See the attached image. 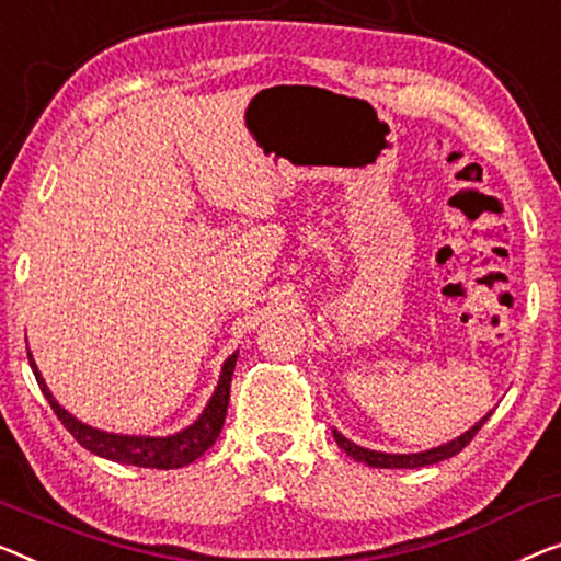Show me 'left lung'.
<instances>
[{
	"instance_id": "obj_1",
	"label": "left lung",
	"mask_w": 561,
	"mask_h": 561,
	"mask_svg": "<svg viewBox=\"0 0 561 561\" xmlns=\"http://www.w3.org/2000/svg\"><path fill=\"white\" fill-rule=\"evenodd\" d=\"M486 413L481 417L479 423H473L471 428H468L466 433H461V436L443 443V446H436V448H428V450H421V454H382V450H370V448H363L357 446V443H353L350 438L342 436V433L337 428H332V436L334 440H337V446L345 450L347 456H353L355 461L360 463H367L373 468H421V466H433V463H440L446 461V458L461 454V450L471 443V438L476 436V433L481 431V425L489 421Z\"/></svg>"
}]
</instances>
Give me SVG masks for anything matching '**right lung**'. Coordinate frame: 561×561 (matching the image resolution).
Wrapping results in <instances>:
<instances>
[{"mask_svg": "<svg viewBox=\"0 0 561 561\" xmlns=\"http://www.w3.org/2000/svg\"><path fill=\"white\" fill-rule=\"evenodd\" d=\"M237 355L233 353L227 357V363L221 367L219 382H216L214 396L208 398V403L194 423L171 436H123V433H107L93 428V425L82 423L72 413H67L65 408L57 403L53 392H49L47 382L42 380V375L35 365V357L30 353V367L35 373L39 382V390L45 392L47 403L53 405L55 415L60 417L62 425L72 433V438L80 443L82 448H88L90 454L107 461L125 463V466H140V468H183L194 463L198 456H204L208 448L214 446V440L219 438L224 428V417H227L229 408V390H231V375L233 365H237Z\"/></svg>", "mask_w": 561, "mask_h": 561, "instance_id": "1", "label": "right lung"}]
</instances>
